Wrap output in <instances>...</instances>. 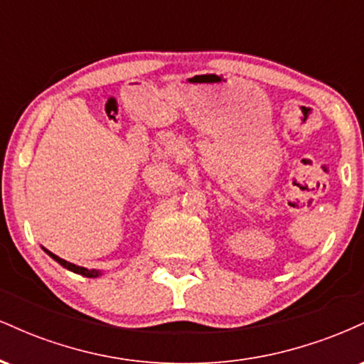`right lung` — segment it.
<instances>
[{
  "label": "right lung",
  "instance_id": "1",
  "mask_svg": "<svg viewBox=\"0 0 364 364\" xmlns=\"http://www.w3.org/2000/svg\"><path fill=\"white\" fill-rule=\"evenodd\" d=\"M43 250L46 253L49 255V257L53 258L54 262H58L60 263L61 267H65L66 270H70V272H75V274H80V275H83V277H90V279H95V277H99V275H102V270H95V269H85V267H78V265H75V263H70V262H66V260H63V258H60L58 257V255H54V253H51L49 252V250H46L44 246H43Z\"/></svg>",
  "mask_w": 364,
  "mask_h": 364
}]
</instances>
